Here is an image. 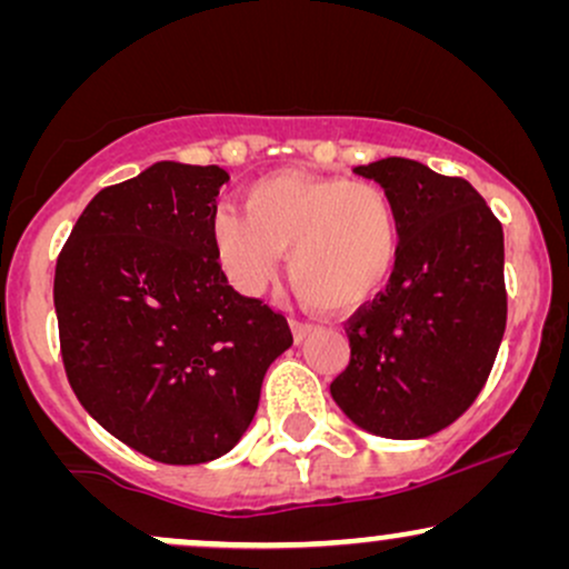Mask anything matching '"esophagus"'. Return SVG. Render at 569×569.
<instances>
[{"instance_id": "1", "label": "esophagus", "mask_w": 569, "mask_h": 569, "mask_svg": "<svg viewBox=\"0 0 569 569\" xmlns=\"http://www.w3.org/2000/svg\"><path fill=\"white\" fill-rule=\"evenodd\" d=\"M312 331H316V326H312V323L291 321V335H293V342H297V345H302L305 339L312 335Z\"/></svg>"}]
</instances>
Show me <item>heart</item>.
<instances>
[{
	"instance_id": "b5f03b06",
	"label": "heart",
	"mask_w": 569,
	"mask_h": 569,
	"mask_svg": "<svg viewBox=\"0 0 569 569\" xmlns=\"http://www.w3.org/2000/svg\"><path fill=\"white\" fill-rule=\"evenodd\" d=\"M243 210L211 217L213 257L243 293H262L286 253L291 289L323 310H352L393 278L401 219L382 187L280 171L243 192Z\"/></svg>"
}]
</instances>
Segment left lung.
Instances as JSON below:
<instances>
[{"label": "left lung", "instance_id": "left-lung-1", "mask_svg": "<svg viewBox=\"0 0 569 569\" xmlns=\"http://www.w3.org/2000/svg\"><path fill=\"white\" fill-rule=\"evenodd\" d=\"M396 202L401 253L388 289L348 323L331 398L382 439L452 426L485 388L506 331L502 227L466 179L407 158L352 168Z\"/></svg>", "mask_w": 569, "mask_h": 569}]
</instances>
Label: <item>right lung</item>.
Instances as JSON below:
<instances>
[{
    "instance_id": "right-lung-1",
    "label": "right lung",
    "mask_w": 569,
    "mask_h": 569,
    "mask_svg": "<svg viewBox=\"0 0 569 569\" xmlns=\"http://www.w3.org/2000/svg\"><path fill=\"white\" fill-rule=\"evenodd\" d=\"M224 181L219 166L154 162L88 202L56 264L71 390L114 439L168 466L230 452L291 348L286 318L234 291L213 257Z\"/></svg>"
}]
</instances>
